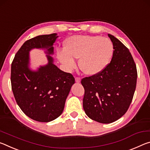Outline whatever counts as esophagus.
Masks as SVG:
<instances>
[{
  "mask_svg": "<svg viewBox=\"0 0 150 150\" xmlns=\"http://www.w3.org/2000/svg\"><path fill=\"white\" fill-rule=\"evenodd\" d=\"M75 80L77 83H79V82H80V81H81V78L80 77H76L75 78Z\"/></svg>",
  "mask_w": 150,
  "mask_h": 150,
  "instance_id": "34e87169",
  "label": "esophagus"
}]
</instances>
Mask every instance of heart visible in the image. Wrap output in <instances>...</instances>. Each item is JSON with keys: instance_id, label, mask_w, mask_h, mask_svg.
Instances as JSON below:
<instances>
[{"instance_id": "obj_1", "label": "heart", "mask_w": 150, "mask_h": 150, "mask_svg": "<svg viewBox=\"0 0 150 150\" xmlns=\"http://www.w3.org/2000/svg\"><path fill=\"white\" fill-rule=\"evenodd\" d=\"M114 50V45L108 38L100 36L77 35L68 38L65 43V49L58 50L57 54L67 70H72L76 66L74 57L80 58L81 70L92 76L107 67Z\"/></svg>"}]
</instances>
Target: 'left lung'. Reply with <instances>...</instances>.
<instances>
[{"label":"left lung","instance_id":"left-lung-1","mask_svg":"<svg viewBox=\"0 0 150 150\" xmlns=\"http://www.w3.org/2000/svg\"><path fill=\"white\" fill-rule=\"evenodd\" d=\"M114 45L111 62L101 72L81 80L84 88L83 108L87 116L110 124L126 114L133 99L137 73L133 57L126 46L108 34Z\"/></svg>","mask_w":150,"mask_h":150}]
</instances>
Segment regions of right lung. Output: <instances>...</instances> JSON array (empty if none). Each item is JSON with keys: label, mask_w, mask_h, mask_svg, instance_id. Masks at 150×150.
<instances>
[{"label": "right lung", "mask_w": 150, "mask_h": 150, "mask_svg": "<svg viewBox=\"0 0 150 150\" xmlns=\"http://www.w3.org/2000/svg\"><path fill=\"white\" fill-rule=\"evenodd\" d=\"M56 35H40L26 40L11 64V86L17 104L27 116L40 122L52 121L62 114L66 98L75 83L72 74L59 69L49 55L48 64L37 71L28 68L29 51L46 48L48 54H52Z\"/></svg>", "instance_id": "add662e5"}]
</instances>
